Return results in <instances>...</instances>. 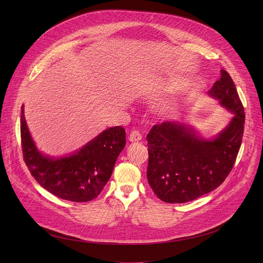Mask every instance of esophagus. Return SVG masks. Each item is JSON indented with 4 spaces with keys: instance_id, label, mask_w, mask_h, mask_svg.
<instances>
[{
    "instance_id": "esophagus-1",
    "label": "esophagus",
    "mask_w": 263,
    "mask_h": 263,
    "mask_svg": "<svg viewBox=\"0 0 263 263\" xmlns=\"http://www.w3.org/2000/svg\"><path fill=\"white\" fill-rule=\"evenodd\" d=\"M141 138H142L141 133H140L139 131H137V130H134V131L131 132L130 137H129V140L132 141V142H136V141L141 140Z\"/></svg>"
}]
</instances>
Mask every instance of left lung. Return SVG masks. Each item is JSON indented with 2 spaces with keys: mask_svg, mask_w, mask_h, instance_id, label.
I'll list each match as a JSON object with an SVG mask.
<instances>
[{
  "mask_svg": "<svg viewBox=\"0 0 263 263\" xmlns=\"http://www.w3.org/2000/svg\"><path fill=\"white\" fill-rule=\"evenodd\" d=\"M209 95L234 114L229 126L214 139L200 138L192 128L173 122L155 125L146 135V178L163 202L186 203L214 191L235 163L243 135L245 110L224 69Z\"/></svg>",
  "mask_w": 263,
  "mask_h": 263,
  "instance_id": "obj_1",
  "label": "left lung"
}]
</instances>
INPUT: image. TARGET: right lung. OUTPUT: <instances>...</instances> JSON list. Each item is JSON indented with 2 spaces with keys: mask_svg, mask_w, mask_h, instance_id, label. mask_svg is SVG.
I'll return each instance as SVG.
<instances>
[{
  "mask_svg": "<svg viewBox=\"0 0 263 263\" xmlns=\"http://www.w3.org/2000/svg\"><path fill=\"white\" fill-rule=\"evenodd\" d=\"M23 156L31 175L52 195L71 202H88L97 198L111 177L116 161L126 145L123 127L109 128L78 152L52 158L37 149L21 111Z\"/></svg>",
  "mask_w": 263,
  "mask_h": 263,
  "instance_id": "right-lung-1",
  "label": "right lung"
}]
</instances>
